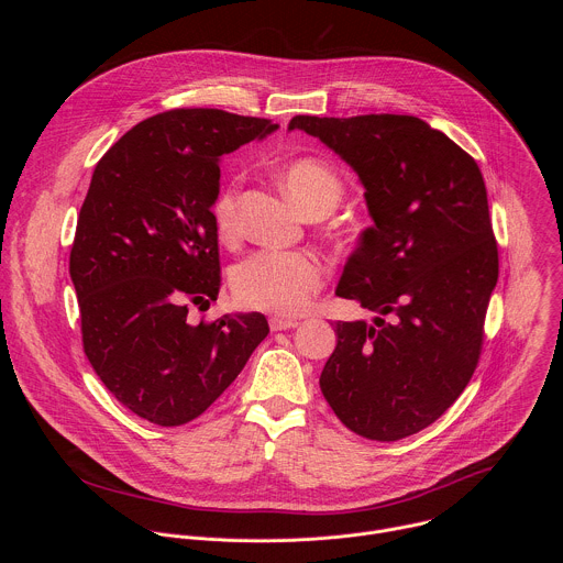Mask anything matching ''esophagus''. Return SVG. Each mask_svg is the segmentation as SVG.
<instances>
[{
	"instance_id": "obj_1",
	"label": "esophagus",
	"mask_w": 563,
	"mask_h": 563,
	"mask_svg": "<svg viewBox=\"0 0 563 563\" xmlns=\"http://www.w3.org/2000/svg\"><path fill=\"white\" fill-rule=\"evenodd\" d=\"M298 325H300L298 320H294V318H287V316H272V318H269V328H272V332L294 330V328H298Z\"/></svg>"
}]
</instances>
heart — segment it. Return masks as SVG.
<instances>
[{"instance_id": "heart-1", "label": "heart", "mask_w": 563, "mask_h": 563, "mask_svg": "<svg viewBox=\"0 0 563 563\" xmlns=\"http://www.w3.org/2000/svg\"><path fill=\"white\" fill-rule=\"evenodd\" d=\"M287 194L305 213L318 218L336 209L343 198L341 176L318 157H294L280 169ZM240 189L243 178L233 176L216 196L211 218L222 240L240 233ZM325 265L309 252L261 250L240 261L231 272V289L243 307L296 316L325 285Z\"/></svg>"}]
</instances>
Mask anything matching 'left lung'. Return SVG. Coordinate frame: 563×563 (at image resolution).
<instances>
[{"instance_id": "8db88e82", "label": "left lung", "mask_w": 563, "mask_h": 563, "mask_svg": "<svg viewBox=\"0 0 563 563\" xmlns=\"http://www.w3.org/2000/svg\"><path fill=\"white\" fill-rule=\"evenodd\" d=\"M358 174L374 227L336 296L376 311L339 323L320 389L352 432L398 441L432 426L470 383L499 278L486 183L474 157L415 115H296Z\"/></svg>"}]
</instances>
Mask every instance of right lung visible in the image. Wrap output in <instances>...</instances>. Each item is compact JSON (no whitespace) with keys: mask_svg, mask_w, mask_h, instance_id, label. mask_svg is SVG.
Masks as SVG:
<instances>
[{"mask_svg":"<svg viewBox=\"0 0 563 563\" xmlns=\"http://www.w3.org/2000/svg\"><path fill=\"white\" fill-rule=\"evenodd\" d=\"M272 120L172 109L142 120L98 163L79 209L68 272L82 345L107 389L155 426L200 417L269 334L258 311L191 323L220 289L211 205L222 153Z\"/></svg>","mask_w":563,"mask_h":563,"instance_id":"right-lung-1","label":"right lung"}]
</instances>
